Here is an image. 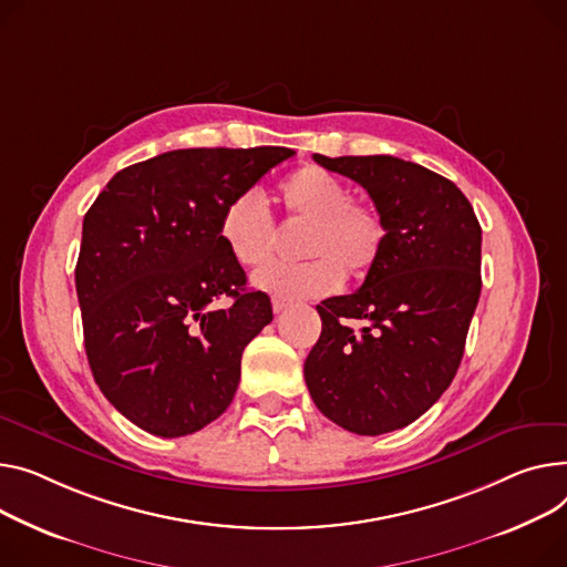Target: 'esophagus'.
<instances>
[{"instance_id": "obj_1", "label": "esophagus", "mask_w": 567, "mask_h": 567, "mask_svg": "<svg viewBox=\"0 0 567 567\" xmlns=\"http://www.w3.org/2000/svg\"><path fill=\"white\" fill-rule=\"evenodd\" d=\"M271 306H274V312L280 315V312H285V310L289 308V300H285V298H274Z\"/></svg>"}]
</instances>
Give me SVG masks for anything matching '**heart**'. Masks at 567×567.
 <instances>
[{
	"label": "heart",
	"instance_id": "b5f03b06",
	"mask_svg": "<svg viewBox=\"0 0 567 567\" xmlns=\"http://www.w3.org/2000/svg\"><path fill=\"white\" fill-rule=\"evenodd\" d=\"M347 182L308 164L280 184V203L291 220L306 223L300 264H269L252 285L278 298H317L332 293L342 280L367 278L388 244V223L369 200L349 198ZM218 237L241 267H259L274 255L276 223L257 188L235 194L218 218Z\"/></svg>",
	"mask_w": 567,
	"mask_h": 567
}]
</instances>
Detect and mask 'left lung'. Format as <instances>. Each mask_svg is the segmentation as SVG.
<instances>
[{"label": "left lung", "mask_w": 567, "mask_h": 567, "mask_svg": "<svg viewBox=\"0 0 567 567\" xmlns=\"http://www.w3.org/2000/svg\"><path fill=\"white\" fill-rule=\"evenodd\" d=\"M315 162L367 188L388 244L362 287L326 298L306 383L330 422L358 435L412 424L461 367L481 296V225L461 188L390 155ZM349 318L365 326L353 331Z\"/></svg>", "instance_id": "obj_1"}]
</instances>
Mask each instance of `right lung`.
<instances>
[{"instance_id": "add662e5", "label": "right lung", "mask_w": 567, "mask_h": 567, "mask_svg": "<svg viewBox=\"0 0 567 567\" xmlns=\"http://www.w3.org/2000/svg\"><path fill=\"white\" fill-rule=\"evenodd\" d=\"M289 147H188L113 175L84 216L74 285L93 379L159 437L196 433L235 399L241 353L274 319L218 237L220 212ZM230 297L228 309H216Z\"/></svg>"}]
</instances>
